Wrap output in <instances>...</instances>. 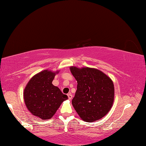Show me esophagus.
Masks as SVG:
<instances>
[{
    "mask_svg": "<svg viewBox=\"0 0 146 146\" xmlns=\"http://www.w3.org/2000/svg\"><path fill=\"white\" fill-rule=\"evenodd\" d=\"M68 98H69V99H70V100H71V98H73V95H71V93H70L68 94Z\"/></svg>",
    "mask_w": 146,
    "mask_h": 146,
    "instance_id": "34e87169",
    "label": "esophagus"
}]
</instances>
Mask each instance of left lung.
<instances>
[{
  "instance_id": "obj_1",
  "label": "left lung",
  "mask_w": 146,
  "mask_h": 146,
  "mask_svg": "<svg viewBox=\"0 0 146 146\" xmlns=\"http://www.w3.org/2000/svg\"><path fill=\"white\" fill-rule=\"evenodd\" d=\"M77 81L72 105L81 119L92 122L108 114L113 104L114 84L110 76L95 68H70Z\"/></svg>"
}]
</instances>
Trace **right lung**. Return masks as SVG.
Listing matches in <instances>:
<instances>
[{
    "label": "right lung",
    "mask_w": 146,
    "mask_h": 146,
    "mask_svg": "<svg viewBox=\"0 0 146 146\" xmlns=\"http://www.w3.org/2000/svg\"><path fill=\"white\" fill-rule=\"evenodd\" d=\"M58 73L59 71H42L32 76L24 90L27 109L32 115L42 120L52 118L61 104L68 98L52 84Z\"/></svg>",
    "instance_id": "add662e5"
}]
</instances>
